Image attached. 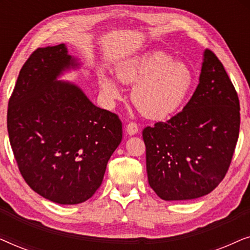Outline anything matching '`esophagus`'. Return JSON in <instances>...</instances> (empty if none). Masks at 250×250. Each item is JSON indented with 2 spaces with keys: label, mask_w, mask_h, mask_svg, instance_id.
<instances>
[{
  "label": "esophagus",
  "mask_w": 250,
  "mask_h": 250,
  "mask_svg": "<svg viewBox=\"0 0 250 250\" xmlns=\"http://www.w3.org/2000/svg\"><path fill=\"white\" fill-rule=\"evenodd\" d=\"M126 132H127L128 135H135L139 132V126L135 123H129V124L126 125Z\"/></svg>",
  "instance_id": "obj_1"
}]
</instances>
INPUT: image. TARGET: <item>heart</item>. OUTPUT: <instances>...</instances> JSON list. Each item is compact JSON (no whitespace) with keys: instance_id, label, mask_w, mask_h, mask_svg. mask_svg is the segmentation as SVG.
<instances>
[{"instance_id":"obj_1","label":"heart","mask_w":250,"mask_h":250,"mask_svg":"<svg viewBox=\"0 0 250 250\" xmlns=\"http://www.w3.org/2000/svg\"><path fill=\"white\" fill-rule=\"evenodd\" d=\"M116 78L131 85V100L149 119L160 121L179 110L193 85V73L182 61H175L163 51H146L127 57L116 64ZM102 98L114 102L122 97V88L114 78L101 70L98 76Z\"/></svg>"}]
</instances>
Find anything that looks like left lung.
<instances>
[{
    "mask_svg": "<svg viewBox=\"0 0 250 250\" xmlns=\"http://www.w3.org/2000/svg\"><path fill=\"white\" fill-rule=\"evenodd\" d=\"M240 128V104L223 64L204 51L199 84L183 110L142 132L150 187L166 201L210 193L227 174Z\"/></svg>",
    "mask_w": 250,
    "mask_h": 250,
    "instance_id": "obj_1",
    "label": "left lung"
}]
</instances>
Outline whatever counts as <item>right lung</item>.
Returning a JSON list of instances; mask_svg holds the SVG:
<instances>
[{"label": "right lung", "instance_id": "right-lung-1", "mask_svg": "<svg viewBox=\"0 0 250 250\" xmlns=\"http://www.w3.org/2000/svg\"><path fill=\"white\" fill-rule=\"evenodd\" d=\"M83 64L63 43L40 47L22 66L9 101V139L20 173L36 193L60 205L93 196L123 138L117 115L60 80Z\"/></svg>", "mask_w": 250, "mask_h": 250}]
</instances>
